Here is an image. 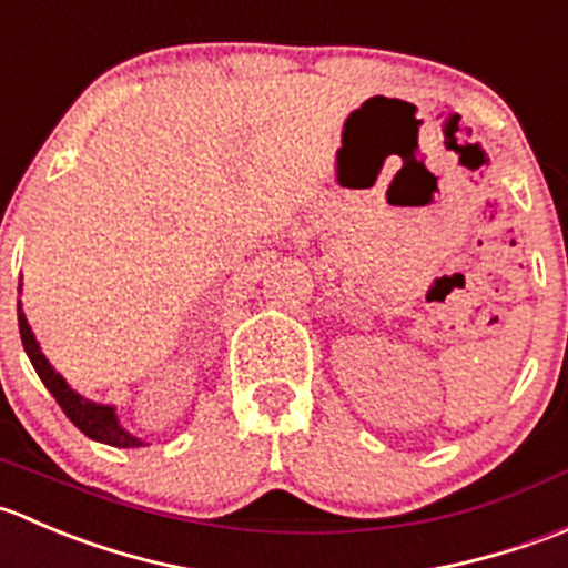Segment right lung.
<instances>
[{
  "label": "right lung",
  "mask_w": 568,
  "mask_h": 568,
  "mask_svg": "<svg viewBox=\"0 0 568 568\" xmlns=\"http://www.w3.org/2000/svg\"><path fill=\"white\" fill-rule=\"evenodd\" d=\"M19 334H21V342H24V351H27V356H30L32 367H36V373L41 375L43 386L52 392V397L60 403V408L65 412V417H69L71 423H74L77 428L88 436V439L104 442V445H112V447H140L143 445V442L134 439L132 434H126V430L118 425L115 408L99 406V403L85 400V397L77 395V392L71 389L63 378H60V373H54V367L47 362V356L41 353V347H38L30 323H27V317L21 312H19Z\"/></svg>",
  "instance_id": "add662e5"
}]
</instances>
